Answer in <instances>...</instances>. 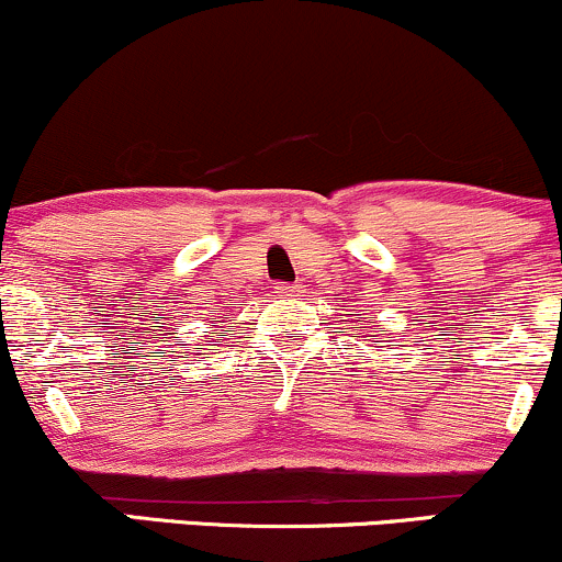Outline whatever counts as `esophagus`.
<instances>
[{"label":"esophagus","instance_id":"1","mask_svg":"<svg viewBox=\"0 0 562 562\" xmlns=\"http://www.w3.org/2000/svg\"><path fill=\"white\" fill-rule=\"evenodd\" d=\"M277 295H282V299H295V295H301V285L299 282H293V285H277Z\"/></svg>","mask_w":562,"mask_h":562}]
</instances>
